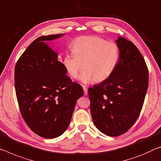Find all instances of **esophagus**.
I'll use <instances>...</instances> for the list:
<instances>
[{
  "mask_svg": "<svg viewBox=\"0 0 161 161\" xmlns=\"http://www.w3.org/2000/svg\"><path fill=\"white\" fill-rule=\"evenodd\" d=\"M82 88H83V90H84V94H85V95H87V94H88L87 88H86L85 86H82Z\"/></svg>",
  "mask_w": 161,
  "mask_h": 161,
  "instance_id": "obj_1",
  "label": "esophagus"
}]
</instances>
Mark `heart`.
I'll list each match as a JSON object with an SVG mask.
<instances>
[{
  "label": "heart",
  "instance_id": "obj_1",
  "mask_svg": "<svg viewBox=\"0 0 161 161\" xmlns=\"http://www.w3.org/2000/svg\"><path fill=\"white\" fill-rule=\"evenodd\" d=\"M72 54H67L62 64L71 78L77 77L85 84L103 82L114 72L118 63V46L97 36L77 37L70 44Z\"/></svg>",
  "mask_w": 161,
  "mask_h": 161
}]
</instances>
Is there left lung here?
Here are the masks:
<instances>
[{"mask_svg":"<svg viewBox=\"0 0 161 161\" xmlns=\"http://www.w3.org/2000/svg\"><path fill=\"white\" fill-rule=\"evenodd\" d=\"M116 43L119 58L113 75L88 89L94 123L111 137L124 134L133 125L148 87V69L140 51L123 37Z\"/></svg>","mask_w":161,"mask_h":161,"instance_id":"left-lung-1","label":"left lung"}]
</instances>
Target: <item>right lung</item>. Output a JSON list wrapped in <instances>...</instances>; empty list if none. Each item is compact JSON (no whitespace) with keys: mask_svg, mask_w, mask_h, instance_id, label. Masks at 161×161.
<instances>
[{"mask_svg":"<svg viewBox=\"0 0 161 161\" xmlns=\"http://www.w3.org/2000/svg\"><path fill=\"white\" fill-rule=\"evenodd\" d=\"M43 36L22 53L15 67V89L20 112L31 130L44 138H55L69 125L81 86L66 75L58 54L45 42L63 36Z\"/></svg>","mask_w":161,"mask_h":161,"instance_id":"obj_1","label":"right lung"}]
</instances>
